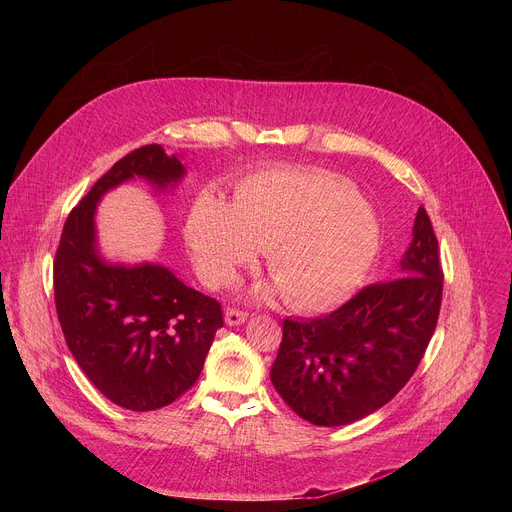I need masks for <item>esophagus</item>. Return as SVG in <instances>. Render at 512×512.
<instances>
[{"instance_id": "obj_1", "label": "esophagus", "mask_w": 512, "mask_h": 512, "mask_svg": "<svg viewBox=\"0 0 512 512\" xmlns=\"http://www.w3.org/2000/svg\"><path fill=\"white\" fill-rule=\"evenodd\" d=\"M247 318H249V312L239 310V308H229V310L225 312V322H227L229 326H239V324H243Z\"/></svg>"}]
</instances>
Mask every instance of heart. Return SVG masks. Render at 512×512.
<instances>
[{"mask_svg":"<svg viewBox=\"0 0 512 512\" xmlns=\"http://www.w3.org/2000/svg\"><path fill=\"white\" fill-rule=\"evenodd\" d=\"M202 275L233 283L259 249L291 308L320 312L348 300L381 245L373 212L354 184L330 172L269 170L245 180L233 208L202 194L186 223Z\"/></svg>","mask_w":512,"mask_h":512,"instance_id":"heart-1","label":"heart"}]
</instances>
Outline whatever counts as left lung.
<instances>
[{
  "mask_svg": "<svg viewBox=\"0 0 512 512\" xmlns=\"http://www.w3.org/2000/svg\"><path fill=\"white\" fill-rule=\"evenodd\" d=\"M401 273L362 287L338 310L283 320L271 367L281 399L314 425H346L387 405L413 377L442 306L444 271L421 206Z\"/></svg>",
  "mask_w": 512,
  "mask_h": 512,
  "instance_id": "left-lung-1",
  "label": "left lung"
}]
</instances>
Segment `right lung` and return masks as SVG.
Wrapping results in <instances>:
<instances>
[{
    "instance_id": "add662e5",
    "label": "right lung",
    "mask_w": 512,
    "mask_h": 512,
    "mask_svg": "<svg viewBox=\"0 0 512 512\" xmlns=\"http://www.w3.org/2000/svg\"><path fill=\"white\" fill-rule=\"evenodd\" d=\"M135 176L166 188L184 176V166L152 143L95 182L64 223L54 257V302L64 340L89 381L123 409L154 411L196 383L225 320L221 304L168 267L109 265L99 257L97 202Z\"/></svg>"
}]
</instances>
